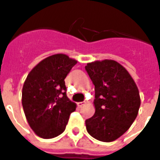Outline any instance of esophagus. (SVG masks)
<instances>
[{
    "label": "esophagus",
    "mask_w": 160,
    "mask_h": 160,
    "mask_svg": "<svg viewBox=\"0 0 160 160\" xmlns=\"http://www.w3.org/2000/svg\"><path fill=\"white\" fill-rule=\"evenodd\" d=\"M85 104H86V102H78V106L80 108H81L83 107Z\"/></svg>",
    "instance_id": "esophagus-1"
}]
</instances>
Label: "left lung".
<instances>
[{"mask_svg": "<svg viewBox=\"0 0 160 160\" xmlns=\"http://www.w3.org/2000/svg\"><path fill=\"white\" fill-rule=\"evenodd\" d=\"M85 68L95 86V113L86 120L87 132L98 141L113 142L137 118L141 104L138 88L128 71L114 60L89 62Z\"/></svg>", "mask_w": 160, "mask_h": 160, "instance_id": "obj_1", "label": "left lung"}]
</instances>
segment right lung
<instances>
[{
	"mask_svg": "<svg viewBox=\"0 0 160 160\" xmlns=\"http://www.w3.org/2000/svg\"><path fill=\"white\" fill-rule=\"evenodd\" d=\"M77 63L65 54L43 59L26 78L22 104L29 126L35 134L50 139L64 131L76 104L66 95L64 79Z\"/></svg>",
	"mask_w": 160,
	"mask_h": 160,
	"instance_id": "right-lung-1",
	"label": "right lung"
}]
</instances>
